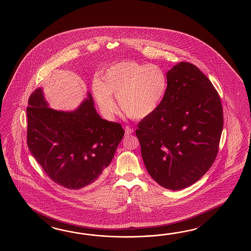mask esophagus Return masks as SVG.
Instances as JSON below:
<instances>
[{
    "mask_svg": "<svg viewBox=\"0 0 251 251\" xmlns=\"http://www.w3.org/2000/svg\"><path fill=\"white\" fill-rule=\"evenodd\" d=\"M133 130L132 128L129 127V126H126L125 127V133H126V135H129V134H131V133H133Z\"/></svg>",
    "mask_w": 251,
    "mask_h": 251,
    "instance_id": "1",
    "label": "esophagus"
}]
</instances>
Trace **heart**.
<instances>
[{"instance_id": "heart-1", "label": "heart", "mask_w": 251, "mask_h": 251, "mask_svg": "<svg viewBox=\"0 0 251 251\" xmlns=\"http://www.w3.org/2000/svg\"><path fill=\"white\" fill-rule=\"evenodd\" d=\"M168 91V78L163 69L155 64L123 61L109 66L95 79L92 92L101 112L111 118L119 106L128 118H149L160 107Z\"/></svg>"}]
</instances>
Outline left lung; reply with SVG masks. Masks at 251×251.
<instances>
[{
	"instance_id": "1",
	"label": "left lung",
	"mask_w": 251,
	"mask_h": 251,
	"mask_svg": "<svg viewBox=\"0 0 251 251\" xmlns=\"http://www.w3.org/2000/svg\"><path fill=\"white\" fill-rule=\"evenodd\" d=\"M167 78L164 100L135 133L150 176L176 191L199 180L213 165L224 115L218 92L196 65L178 63Z\"/></svg>"
}]
</instances>
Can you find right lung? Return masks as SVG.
<instances>
[{
  "mask_svg": "<svg viewBox=\"0 0 251 251\" xmlns=\"http://www.w3.org/2000/svg\"><path fill=\"white\" fill-rule=\"evenodd\" d=\"M27 146L54 183L78 190L100 180L125 131L97 113L91 92L72 111L49 107L42 88L33 91L27 107Z\"/></svg>",
  "mask_w": 251,
  "mask_h": 251,
  "instance_id": "add662e5",
  "label": "right lung"
}]
</instances>
